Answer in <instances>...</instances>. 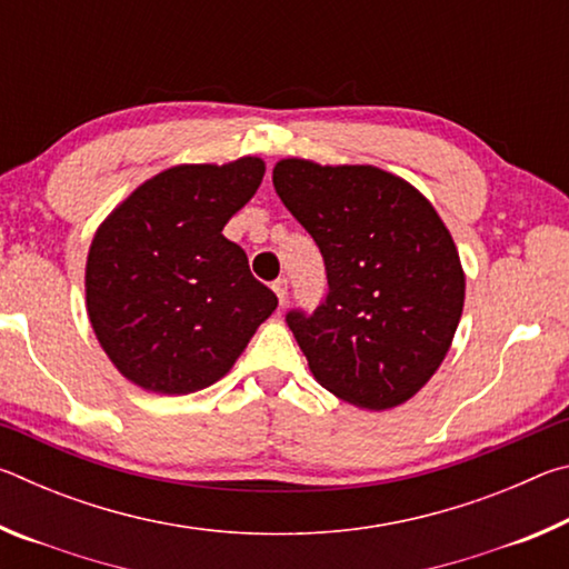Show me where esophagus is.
I'll use <instances>...</instances> for the list:
<instances>
[{"label":"esophagus","mask_w":569,"mask_h":569,"mask_svg":"<svg viewBox=\"0 0 569 569\" xmlns=\"http://www.w3.org/2000/svg\"><path fill=\"white\" fill-rule=\"evenodd\" d=\"M273 291H276V296H278V301H281V306L286 303V296H288V281L286 278H278V281H273Z\"/></svg>","instance_id":"esophagus-1"}]
</instances>
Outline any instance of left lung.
I'll return each instance as SVG.
<instances>
[{
    "mask_svg": "<svg viewBox=\"0 0 569 569\" xmlns=\"http://www.w3.org/2000/svg\"><path fill=\"white\" fill-rule=\"evenodd\" d=\"M273 188L321 248L329 296L286 316L313 379L387 411L435 377L465 308V268L421 192L373 166L283 158Z\"/></svg>",
    "mask_w": 569,
    "mask_h": 569,
    "instance_id": "1",
    "label": "left lung"
}]
</instances>
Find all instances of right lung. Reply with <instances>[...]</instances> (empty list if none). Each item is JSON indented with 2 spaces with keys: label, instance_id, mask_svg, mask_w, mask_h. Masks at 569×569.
I'll list each match as a JSON object with an SVG mask.
<instances>
[{
  "label": "right lung",
  "instance_id": "right-lung-1",
  "mask_svg": "<svg viewBox=\"0 0 569 569\" xmlns=\"http://www.w3.org/2000/svg\"><path fill=\"white\" fill-rule=\"evenodd\" d=\"M263 172L253 156L172 166L94 230L84 303L102 351L134 387L170 397L210 387L276 311V293L223 236Z\"/></svg>",
  "mask_w": 569,
  "mask_h": 569
}]
</instances>
